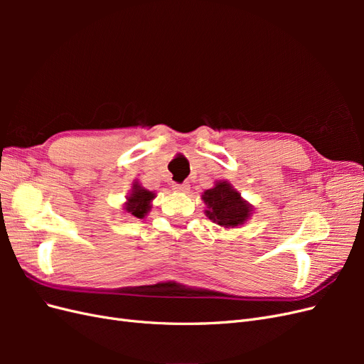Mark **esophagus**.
Returning a JSON list of instances; mask_svg holds the SVG:
<instances>
[{
  "mask_svg": "<svg viewBox=\"0 0 364 364\" xmlns=\"http://www.w3.org/2000/svg\"><path fill=\"white\" fill-rule=\"evenodd\" d=\"M173 190L179 193H188L190 191V183H174Z\"/></svg>",
  "mask_w": 364,
  "mask_h": 364,
  "instance_id": "1",
  "label": "esophagus"
}]
</instances>
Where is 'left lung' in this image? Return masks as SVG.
Here are the masks:
<instances>
[{
    "label": "left lung",
    "mask_w": 364,
    "mask_h": 364,
    "mask_svg": "<svg viewBox=\"0 0 364 364\" xmlns=\"http://www.w3.org/2000/svg\"><path fill=\"white\" fill-rule=\"evenodd\" d=\"M202 200L205 215L222 228L243 226L253 214V206L228 181H217L213 188L205 190Z\"/></svg>",
    "instance_id": "left-lung-1"
}]
</instances>
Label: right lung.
I'll return each mask as SVG.
<instances>
[{"label":"right lung","mask_w":364,"mask_h":364,"mask_svg":"<svg viewBox=\"0 0 364 364\" xmlns=\"http://www.w3.org/2000/svg\"><path fill=\"white\" fill-rule=\"evenodd\" d=\"M156 197L155 191L144 188L139 182L132 183V190L126 196V202L123 203L124 213H129L136 218H144L151 209V202Z\"/></svg>","instance_id":"add662e5"}]
</instances>
